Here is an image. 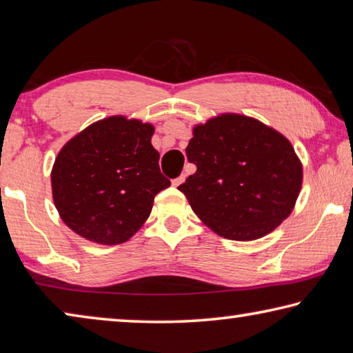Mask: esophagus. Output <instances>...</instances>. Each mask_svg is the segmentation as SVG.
<instances>
[{
	"label": "esophagus",
	"instance_id": "obj_1",
	"mask_svg": "<svg viewBox=\"0 0 353 353\" xmlns=\"http://www.w3.org/2000/svg\"><path fill=\"white\" fill-rule=\"evenodd\" d=\"M184 180H186V175H181V176L175 178V180L172 181V184H173V186H175V188H178V186H180V184L184 183Z\"/></svg>",
	"mask_w": 353,
	"mask_h": 353
}]
</instances>
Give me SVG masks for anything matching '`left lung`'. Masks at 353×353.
<instances>
[{
    "instance_id": "obj_1",
    "label": "left lung",
    "mask_w": 353,
    "mask_h": 353,
    "mask_svg": "<svg viewBox=\"0 0 353 353\" xmlns=\"http://www.w3.org/2000/svg\"><path fill=\"white\" fill-rule=\"evenodd\" d=\"M192 134L186 154L196 172L178 189L209 230L251 242L292 214L304 173L282 133L251 116L221 113Z\"/></svg>"
}]
</instances>
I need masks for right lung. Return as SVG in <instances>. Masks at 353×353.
I'll return each mask as SVG.
<instances>
[{"label":"right lung","instance_id":"add662e5","mask_svg":"<svg viewBox=\"0 0 353 353\" xmlns=\"http://www.w3.org/2000/svg\"><path fill=\"white\" fill-rule=\"evenodd\" d=\"M153 133L152 123L117 114L92 122L61 147L51 172L52 199L77 236L119 245L145 223L154 195L170 186Z\"/></svg>","mask_w":353,"mask_h":353}]
</instances>
